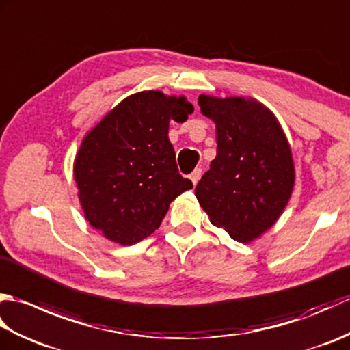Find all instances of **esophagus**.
<instances>
[{
  "label": "esophagus",
  "mask_w": 350,
  "mask_h": 350,
  "mask_svg": "<svg viewBox=\"0 0 350 350\" xmlns=\"http://www.w3.org/2000/svg\"><path fill=\"white\" fill-rule=\"evenodd\" d=\"M200 177H202V170L196 168V170L191 173V176H189V179H191V182H192V185H194V187L197 185V182L200 180Z\"/></svg>",
  "instance_id": "obj_1"
}]
</instances>
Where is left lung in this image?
<instances>
[{
    "label": "left lung",
    "mask_w": 350,
    "mask_h": 350,
    "mask_svg": "<svg viewBox=\"0 0 350 350\" xmlns=\"http://www.w3.org/2000/svg\"><path fill=\"white\" fill-rule=\"evenodd\" d=\"M198 105L215 123L218 147L196 197L215 227L250 243L278 221L292 197V148L278 118L262 102L200 94Z\"/></svg>",
    "instance_id": "obj_1"
}]
</instances>
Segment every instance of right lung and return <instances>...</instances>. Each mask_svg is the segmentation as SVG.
Here are the masks:
<instances>
[{"label":"right lung","mask_w":350,"mask_h":350,"mask_svg":"<svg viewBox=\"0 0 350 350\" xmlns=\"http://www.w3.org/2000/svg\"><path fill=\"white\" fill-rule=\"evenodd\" d=\"M194 113L185 96L146 90L124 98L87 132L73 161L85 219L120 245L150 236L171 202L192 188L176 163L170 122Z\"/></svg>","instance_id":"obj_1"}]
</instances>
